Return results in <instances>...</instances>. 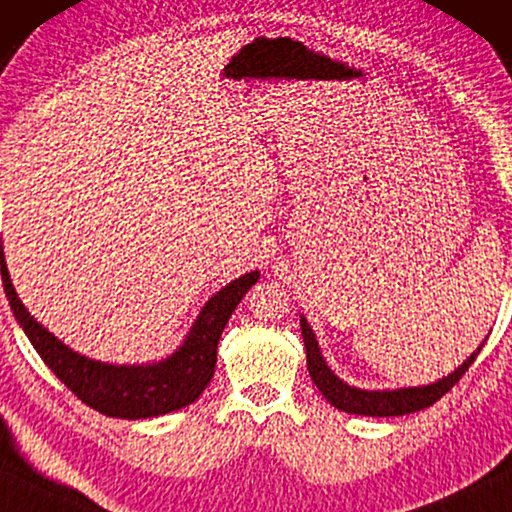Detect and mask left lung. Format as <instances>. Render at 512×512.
<instances>
[{
	"instance_id": "1",
	"label": "left lung",
	"mask_w": 512,
	"mask_h": 512,
	"mask_svg": "<svg viewBox=\"0 0 512 512\" xmlns=\"http://www.w3.org/2000/svg\"><path fill=\"white\" fill-rule=\"evenodd\" d=\"M301 333L305 342V356H308V372L312 381H315L319 391L326 400H329L335 409L347 411V414H358V416H404L414 414V411H421L430 407L437 400L444 398V395L451 391V388L462 379L464 372L469 370V365L476 361L478 352L471 354L467 361H464L460 368H457L453 375L439 379L437 384L430 386H418V388H400V391H361V388L347 386L345 381H340L329 370V365L324 363L322 354H319L315 333L308 326V322L301 317Z\"/></svg>"
}]
</instances>
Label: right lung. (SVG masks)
<instances>
[{
    "instance_id": "add662e5",
    "label": "right lung",
    "mask_w": 512,
    "mask_h": 512,
    "mask_svg": "<svg viewBox=\"0 0 512 512\" xmlns=\"http://www.w3.org/2000/svg\"><path fill=\"white\" fill-rule=\"evenodd\" d=\"M0 271L13 315L45 365L91 409L128 421L170 414L200 398L216 370V349L227 319L259 278V273L253 271L220 289L204 305L179 352L167 361L154 365H108L75 354L29 315L11 285L2 243Z\"/></svg>"
}]
</instances>
